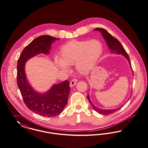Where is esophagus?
<instances>
[{"mask_svg": "<svg viewBox=\"0 0 148 148\" xmlns=\"http://www.w3.org/2000/svg\"><path fill=\"white\" fill-rule=\"evenodd\" d=\"M77 81H78V80H77V79H72V80H71L70 83V87H74V86L76 84Z\"/></svg>", "mask_w": 148, "mask_h": 148, "instance_id": "obj_1", "label": "esophagus"}]
</instances>
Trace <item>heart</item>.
Segmentation results:
<instances>
[{
  "label": "heart",
  "mask_w": 148,
  "mask_h": 148,
  "mask_svg": "<svg viewBox=\"0 0 148 148\" xmlns=\"http://www.w3.org/2000/svg\"><path fill=\"white\" fill-rule=\"evenodd\" d=\"M102 51V45L98 40H73L62 46L60 60L56 58L55 64L59 69L66 71L69 70L67 66L75 65L79 73L87 74L93 68Z\"/></svg>",
  "instance_id": "1"
}]
</instances>
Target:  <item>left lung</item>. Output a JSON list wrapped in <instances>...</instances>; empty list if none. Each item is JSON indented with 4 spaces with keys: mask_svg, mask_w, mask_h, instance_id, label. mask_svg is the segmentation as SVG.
<instances>
[{
    "mask_svg": "<svg viewBox=\"0 0 148 148\" xmlns=\"http://www.w3.org/2000/svg\"><path fill=\"white\" fill-rule=\"evenodd\" d=\"M94 30H95V31L97 30V31L101 32L102 35L103 36V38H104L106 43L108 45L109 49L111 50L112 53L121 54L125 58H126V59L129 61V62H130V58H129V56L128 54L125 51V49L122 46L120 42V41L117 39H116L115 37H114L113 36L111 35L110 33H108L106 29H104L103 28H96V29H95ZM131 97V96L130 97L129 99ZM87 98H88V99L89 101V102L90 103V104L92 105V106L93 107L94 110L96 111H97L98 113H100V114H110L115 112L116 111H118L119 110H120L121 108V107H120L119 108H114V109H111V110L100 109V108H98L96 107V106L92 103V102L90 101V99L89 98V96L88 95L87 96Z\"/></svg>",
    "mask_w": 148,
    "mask_h": 148,
    "instance_id": "1",
    "label": "left lung"
}]
</instances>
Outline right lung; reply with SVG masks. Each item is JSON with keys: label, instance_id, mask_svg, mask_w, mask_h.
Segmentation results:
<instances>
[{"label": "right lung", "instance_id": "right-lung-1", "mask_svg": "<svg viewBox=\"0 0 148 148\" xmlns=\"http://www.w3.org/2000/svg\"><path fill=\"white\" fill-rule=\"evenodd\" d=\"M56 40L59 38L49 35L37 37L24 49L18 60L17 85L24 103L32 112L49 117L58 115L63 111L68 100L69 82L66 80L60 84H54L47 92L40 93L29 84L25 65L28 59L39 53H49L51 44Z\"/></svg>", "mask_w": 148, "mask_h": 148}]
</instances>
